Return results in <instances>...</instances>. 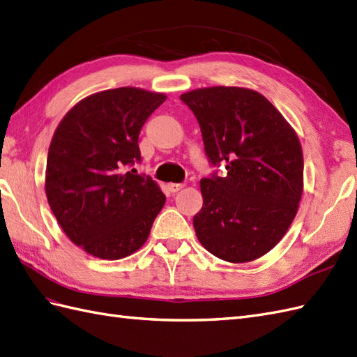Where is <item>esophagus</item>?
<instances>
[{"label": "esophagus", "instance_id": "1", "mask_svg": "<svg viewBox=\"0 0 357 357\" xmlns=\"http://www.w3.org/2000/svg\"><path fill=\"white\" fill-rule=\"evenodd\" d=\"M182 187H184V185H182V184H176V182H172V184L167 185L170 193H178V191H179Z\"/></svg>", "mask_w": 357, "mask_h": 357}]
</instances>
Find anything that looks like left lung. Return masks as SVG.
Segmentation results:
<instances>
[{
	"label": "left lung",
	"mask_w": 357,
	"mask_h": 357,
	"mask_svg": "<svg viewBox=\"0 0 357 357\" xmlns=\"http://www.w3.org/2000/svg\"><path fill=\"white\" fill-rule=\"evenodd\" d=\"M181 100L197 119L209 164L227 172L200 179L197 240L227 262L257 259L282 240L297 213L303 191L297 135L255 90L206 87Z\"/></svg>",
	"instance_id": "obj_1"
}]
</instances>
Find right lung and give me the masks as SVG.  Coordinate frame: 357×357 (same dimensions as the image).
<instances>
[{
	"mask_svg": "<svg viewBox=\"0 0 357 357\" xmlns=\"http://www.w3.org/2000/svg\"><path fill=\"white\" fill-rule=\"evenodd\" d=\"M166 95L135 87L78 102L54 132L47 160L48 204L69 240L100 259H121L148 240L166 202L142 161L139 135Z\"/></svg>",
	"mask_w": 357,
	"mask_h": 357,
	"instance_id": "obj_1",
	"label": "right lung"
}]
</instances>
